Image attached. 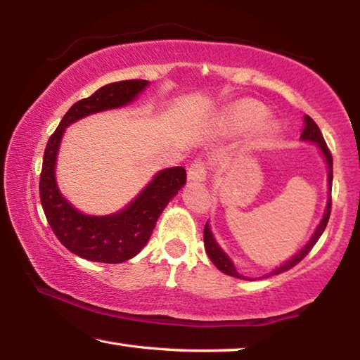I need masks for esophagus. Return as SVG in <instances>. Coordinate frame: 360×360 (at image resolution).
Masks as SVG:
<instances>
[{
  "label": "esophagus",
  "mask_w": 360,
  "mask_h": 360,
  "mask_svg": "<svg viewBox=\"0 0 360 360\" xmlns=\"http://www.w3.org/2000/svg\"><path fill=\"white\" fill-rule=\"evenodd\" d=\"M206 173H208V167L206 163L202 160V158H197L191 163L187 172V179L193 181V182H202L206 179Z\"/></svg>",
  "instance_id": "34e87169"
}]
</instances>
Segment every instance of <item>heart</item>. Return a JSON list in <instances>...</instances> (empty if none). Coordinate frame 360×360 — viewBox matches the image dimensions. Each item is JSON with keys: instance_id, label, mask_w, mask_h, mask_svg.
Returning a JSON list of instances; mask_svg holds the SVG:
<instances>
[{"instance_id": "obj_1", "label": "heart", "mask_w": 360, "mask_h": 360, "mask_svg": "<svg viewBox=\"0 0 360 360\" xmlns=\"http://www.w3.org/2000/svg\"><path fill=\"white\" fill-rule=\"evenodd\" d=\"M266 112L265 106L262 105L260 101L252 100V98H243L235 103H231L227 108L224 109L222 114L219 115L217 127L221 133L224 135H238L251 129L252 125L257 124V122L264 117ZM276 133V125L275 122L266 120L262 122L251 135V143L252 144H264L268 141L273 135Z\"/></svg>"}]
</instances>
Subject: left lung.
<instances>
[{
	"label": "left lung",
	"mask_w": 360,
	"mask_h": 360,
	"mask_svg": "<svg viewBox=\"0 0 360 360\" xmlns=\"http://www.w3.org/2000/svg\"><path fill=\"white\" fill-rule=\"evenodd\" d=\"M300 138L302 139H307V141H314V143L319 144V148L322 150V154H324V158H326L327 167H328V191H330V188H332V179H333V158H332V154H330V149L327 148L326 139H324V136H322L319 127L316 125V122L311 117H309V115H304V129L302 131V136ZM330 210H332V197L328 198L326 214H324V217H322L319 227L316 229L314 235L311 236V240L308 241V245L304 246L302 251L295 255V257H292L290 260L285 262L284 265L276 268V270H273L270 275H266V276L279 275V273L288 271V270H290V268H294L298 264V262L307 257V255L309 254V251H311V249H313V246L321 238L322 231L326 230L327 222H328V217H330ZM203 240H205V248H206V252H208V257L211 259L212 264H214L219 268V270H221L222 273H225V275H229V276L240 278V279H248L246 276L240 275V273L235 270V266H233V264H231V260L222 252V249L217 246V243L214 241V238H212V235H211V230H210L208 222H206V225H205Z\"/></svg>",
	"instance_id": "8db88e82"
}]
</instances>
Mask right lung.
<instances>
[{
  "instance_id": "obj_1",
  "label": "right lung",
  "mask_w": 360,
  "mask_h": 360,
  "mask_svg": "<svg viewBox=\"0 0 360 360\" xmlns=\"http://www.w3.org/2000/svg\"><path fill=\"white\" fill-rule=\"evenodd\" d=\"M146 85L148 81L144 79L103 85L89 98L79 100L68 109L47 141L39 176L42 210L58 241L82 259L103 264H120L135 257L149 241L158 216L186 184L187 174L182 167L163 169L124 211L103 217L81 214L58 191L53 169L60 139L66 127L89 114L127 105L143 92Z\"/></svg>"
}]
</instances>
